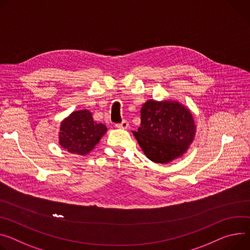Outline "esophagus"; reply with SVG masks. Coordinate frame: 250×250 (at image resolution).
<instances>
[{"mask_svg":"<svg viewBox=\"0 0 250 250\" xmlns=\"http://www.w3.org/2000/svg\"><path fill=\"white\" fill-rule=\"evenodd\" d=\"M116 127L122 128V129H126L128 127V123L126 121H123L121 124L116 125Z\"/></svg>","mask_w":250,"mask_h":250,"instance_id":"1","label":"esophagus"}]
</instances>
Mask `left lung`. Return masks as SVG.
Returning <instances> with one entry per match:
<instances>
[{
    "label": "left lung",
    "mask_w": 250,
    "mask_h": 250,
    "mask_svg": "<svg viewBox=\"0 0 250 250\" xmlns=\"http://www.w3.org/2000/svg\"><path fill=\"white\" fill-rule=\"evenodd\" d=\"M195 132L191 111L175 100L146 101L141 109V125L132 131L144 153L155 164H168L183 156Z\"/></svg>",
    "instance_id": "obj_1"
}]
</instances>
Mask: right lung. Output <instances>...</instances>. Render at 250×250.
<instances>
[{"label":"right lung","mask_w":250,"mask_h":250,"mask_svg":"<svg viewBox=\"0 0 250 250\" xmlns=\"http://www.w3.org/2000/svg\"><path fill=\"white\" fill-rule=\"evenodd\" d=\"M106 131L107 127L95 122L93 113L88 109L75 110L61 123L59 144L70 153L86 155L95 148Z\"/></svg>","instance_id":"right-lung-1"}]
</instances>
